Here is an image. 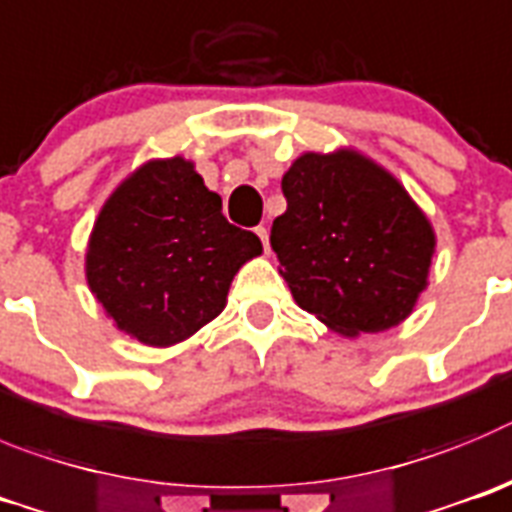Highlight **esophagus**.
Instances as JSON below:
<instances>
[{"label":"esophagus","mask_w":512,"mask_h":512,"mask_svg":"<svg viewBox=\"0 0 512 512\" xmlns=\"http://www.w3.org/2000/svg\"><path fill=\"white\" fill-rule=\"evenodd\" d=\"M255 234L260 237L262 247H265V252H270V242H267V229L265 227H255Z\"/></svg>","instance_id":"1"}]
</instances>
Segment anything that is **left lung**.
Masks as SVG:
<instances>
[{
  "mask_svg": "<svg viewBox=\"0 0 512 512\" xmlns=\"http://www.w3.org/2000/svg\"><path fill=\"white\" fill-rule=\"evenodd\" d=\"M280 186L288 209L270 245L298 306L344 336L408 319L436 237L388 170L354 150L303 153Z\"/></svg>",
  "mask_w": 512,
  "mask_h": 512,
  "instance_id": "left-lung-1",
  "label": "left lung"
}]
</instances>
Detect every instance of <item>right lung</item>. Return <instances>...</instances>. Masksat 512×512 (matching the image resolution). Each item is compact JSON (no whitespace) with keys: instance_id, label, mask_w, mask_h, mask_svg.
<instances>
[{"instance_id":"1","label":"right lung","mask_w":512,"mask_h":512,"mask_svg":"<svg viewBox=\"0 0 512 512\" xmlns=\"http://www.w3.org/2000/svg\"><path fill=\"white\" fill-rule=\"evenodd\" d=\"M262 252L255 232L222 214L191 160H150L101 206L86 280L124 334L170 347L227 306L232 278Z\"/></svg>"}]
</instances>
